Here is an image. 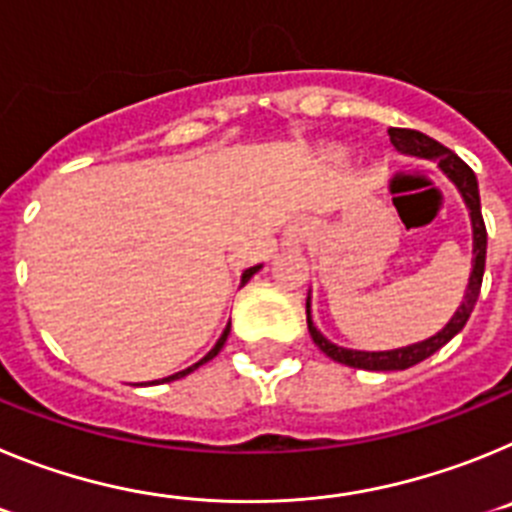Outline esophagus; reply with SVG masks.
<instances>
[{
	"label": "esophagus",
	"mask_w": 512,
	"mask_h": 512,
	"mask_svg": "<svg viewBox=\"0 0 512 512\" xmlns=\"http://www.w3.org/2000/svg\"><path fill=\"white\" fill-rule=\"evenodd\" d=\"M307 238V225L305 223H295V225H289L287 233H284V243L287 246H302Z\"/></svg>",
	"instance_id": "34e87169"
}]
</instances>
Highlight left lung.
<instances>
[{"label":"left lung","instance_id":"obj_1","mask_svg":"<svg viewBox=\"0 0 512 512\" xmlns=\"http://www.w3.org/2000/svg\"><path fill=\"white\" fill-rule=\"evenodd\" d=\"M392 146L397 151L413 153V156H425L436 158L438 166L443 169V174L449 176L451 182L459 187L461 197L467 202L469 215H472V230H474V261H472V277H469L467 297L461 302V307L456 310V315L451 318V323L436 333L428 341L413 343V346L395 348V351H351V348H341L336 343H330L328 338L315 328L310 318V300H307V330H310L312 341L318 343V348L325 356H330L338 364L354 366V369H369V372H400V369H410V366L420 364L423 359L433 356L441 346L451 341V338L459 333L464 325H467L469 315H472L474 305H477L479 289H482V277H485V259H487V228L485 220H482V207H479V189H477V176L469 169L454 151H449L446 146H441L438 140L428 138V135L418 133V130L410 128H390Z\"/></svg>","mask_w":512,"mask_h":512}]
</instances>
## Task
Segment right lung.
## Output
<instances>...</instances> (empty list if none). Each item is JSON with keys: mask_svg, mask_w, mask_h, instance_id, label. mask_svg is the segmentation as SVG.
<instances>
[{"mask_svg": "<svg viewBox=\"0 0 512 512\" xmlns=\"http://www.w3.org/2000/svg\"><path fill=\"white\" fill-rule=\"evenodd\" d=\"M259 269H261V264H259V266H251V269H246V271H243V279H241V284H246L248 279H251L253 274H256V271H259ZM228 333H230V325H228V328L223 330V336H220V341L215 343V348H212V351H210V354L205 356V359H202V361H197V364H194V366H189V369H184V372H176V374H171V377L161 379V382H174V379H179V377H187V374H189V372H194V369H197V366H202V364H205V361L215 359V356L220 354V348L225 346V341H228ZM156 384H158V379H156Z\"/></svg>", "mask_w": 512, "mask_h": 512, "instance_id": "1", "label": "right lung"}]
</instances>
